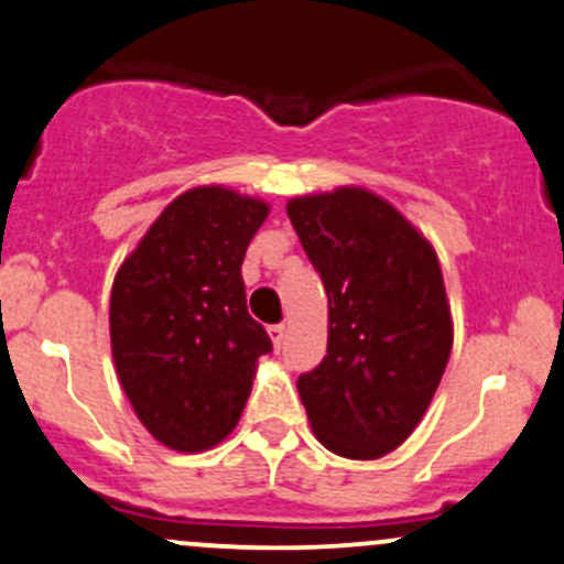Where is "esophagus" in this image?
<instances>
[{
  "instance_id": "obj_1",
  "label": "esophagus",
  "mask_w": 564,
  "mask_h": 564,
  "mask_svg": "<svg viewBox=\"0 0 564 564\" xmlns=\"http://www.w3.org/2000/svg\"><path fill=\"white\" fill-rule=\"evenodd\" d=\"M269 336H271V341H274V347L282 349V344H284V325H271Z\"/></svg>"
}]
</instances>
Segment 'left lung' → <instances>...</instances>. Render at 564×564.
Instances as JSON below:
<instances>
[{
  "mask_svg": "<svg viewBox=\"0 0 564 564\" xmlns=\"http://www.w3.org/2000/svg\"><path fill=\"white\" fill-rule=\"evenodd\" d=\"M288 215L328 293V355L299 395L325 449L377 459L414 433L449 362L438 256L362 187L293 198Z\"/></svg>",
  "mask_w": 564,
  "mask_h": 564,
  "instance_id": "1",
  "label": "left lung"
}]
</instances>
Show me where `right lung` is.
<instances>
[{"instance_id":"add662e5","label":"right lung","mask_w":564,"mask_h":564,"mask_svg":"<svg viewBox=\"0 0 564 564\" xmlns=\"http://www.w3.org/2000/svg\"><path fill=\"white\" fill-rule=\"evenodd\" d=\"M269 204L220 185L174 198L112 282L110 338L139 422L177 452L220 444L271 352L247 312L241 260Z\"/></svg>"}]
</instances>
